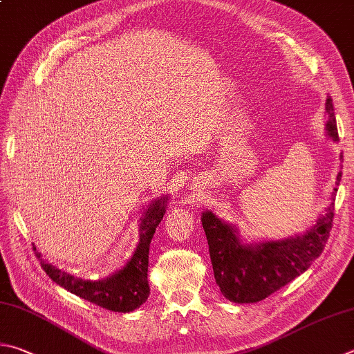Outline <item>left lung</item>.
<instances>
[{
  "instance_id": "left-lung-1",
  "label": "left lung",
  "mask_w": 354,
  "mask_h": 354,
  "mask_svg": "<svg viewBox=\"0 0 354 354\" xmlns=\"http://www.w3.org/2000/svg\"><path fill=\"white\" fill-rule=\"evenodd\" d=\"M325 110L328 115L326 134L337 142L336 118L330 95L326 97ZM340 178L342 173L339 171L330 204L316 224L305 234L288 239L244 243L235 224L221 220L212 210L203 212L201 223L207 236L215 281L224 297L235 304H255L288 285L313 265L330 239L334 198Z\"/></svg>"
}]
</instances>
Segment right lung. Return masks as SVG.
Wrapping results in <instances>:
<instances>
[{"label":"right lung","mask_w":354,"mask_h":354,"mask_svg":"<svg viewBox=\"0 0 354 354\" xmlns=\"http://www.w3.org/2000/svg\"><path fill=\"white\" fill-rule=\"evenodd\" d=\"M167 199L169 196L153 199L149 207L144 210L139 223V243L131 259L125 263L124 268L113 272L110 277L102 280L74 277L63 269L54 266L53 263L43 260L41 254L34 248L44 272L66 291L105 308V310L115 313H131L138 310L150 295L149 279H147L149 275V250L155 230L164 218Z\"/></svg>","instance_id":"1"}]
</instances>
